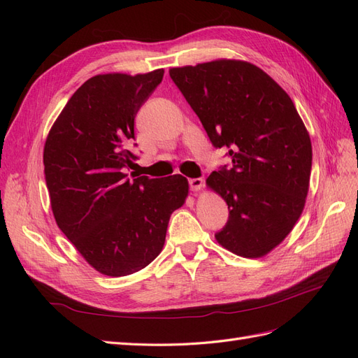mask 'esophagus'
Segmentation results:
<instances>
[{"label":"esophagus","instance_id":"34e87169","mask_svg":"<svg viewBox=\"0 0 358 358\" xmlns=\"http://www.w3.org/2000/svg\"><path fill=\"white\" fill-rule=\"evenodd\" d=\"M188 182H189V188H191V191H194V192H197V191H200V189L203 188V179H201V178L189 179Z\"/></svg>","mask_w":358,"mask_h":358}]
</instances>
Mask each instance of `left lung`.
I'll return each instance as SVG.
<instances>
[{
    "instance_id": "obj_1",
    "label": "left lung",
    "mask_w": 358,
    "mask_h": 358,
    "mask_svg": "<svg viewBox=\"0 0 358 358\" xmlns=\"http://www.w3.org/2000/svg\"><path fill=\"white\" fill-rule=\"evenodd\" d=\"M169 73L212 145L229 148L231 166L206 180L230 210L215 239L245 258L268 254L296 225L309 189L312 145L294 103L246 61L216 59Z\"/></svg>"
}]
</instances>
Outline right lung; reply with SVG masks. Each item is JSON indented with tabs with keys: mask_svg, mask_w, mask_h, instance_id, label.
Here are the masks:
<instances>
[{
	"mask_svg": "<svg viewBox=\"0 0 358 358\" xmlns=\"http://www.w3.org/2000/svg\"><path fill=\"white\" fill-rule=\"evenodd\" d=\"M164 70L109 73L86 80L52 125L43 152L53 216L96 272L127 276L158 257L170 215L185 203L188 180L129 179L127 149L134 117Z\"/></svg>",
	"mask_w": 358,
	"mask_h": 358,
	"instance_id": "1",
	"label": "right lung"
}]
</instances>
